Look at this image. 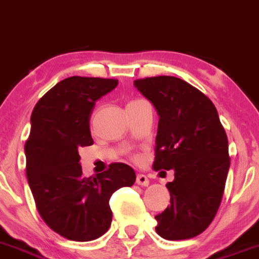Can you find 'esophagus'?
<instances>
[{
    "mask_svg": "<svg viewBox=\"0 0 259 259\" xmlns=\"http://www.w3.org/2000/svg\"><path fill=\"white\" fill-rule=\"evenodd\" d=\"M136 181H137V184H138V185H142V186H147L148 184H150L147 176H145V175H142V173H139L138 176H137Z\"/></svg>",
    "mask_w": 259,
    "mask_h": 259,
    "instance_id": "obj_1",
    "label": "esophagus"
}]
</instances>
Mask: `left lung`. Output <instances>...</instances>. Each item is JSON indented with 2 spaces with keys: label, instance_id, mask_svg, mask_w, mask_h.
I'll return each mask as SVG.
<instances>
[{
  "label": "left lung",
  "instance_id": "left-lung-1",
  "mask_svg": "<svg viewBox=\"0 0 259 259\" xmlns=\"http://www.w3.org/2000/svg\"><path fill=\"white\" fill-rule=\"evenodd\" d=\"M157 114L152 168L175 169L170 206L156 215L157 235L186 240L201 235L219 210L229 169L228 139L215 105L198 89L169 75L134 80Z\"/></svg>",
  "mask_w": 259,
  "mask_h": 259
}]
</instances>
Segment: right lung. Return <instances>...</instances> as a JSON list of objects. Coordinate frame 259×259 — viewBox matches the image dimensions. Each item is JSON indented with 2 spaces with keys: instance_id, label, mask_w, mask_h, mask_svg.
Here are the masks:
<instances>
[{
  "instance_id": "add662e5",
  "label": "right lung",
  "mask_w": 259,
  "mask_h": 259,
  "mask_svg": "<svg viewBox=\"0 0 259 259\" xmlns=\"http://www.w3.org/2000/svg\"><path fill=\"white\" fill-rule=\"evenodd\" d=\"M117 79L70 76L58 82L36 103L24 145L26 173L36 208L47 226L71 241H91L111 227L109 199L132 186L136 172L112 163L96 177H83L80 147L94 145L90 117L98 99Z\"/></svg>"
}]
</instances>
